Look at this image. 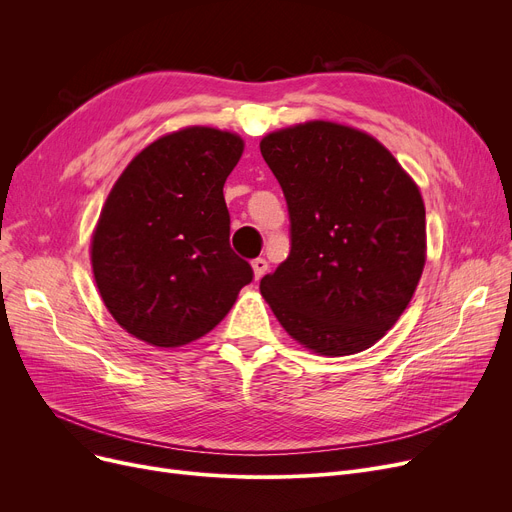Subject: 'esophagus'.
Returning a JSON list of instances; mask_svg holds the SVG:
<instances>
[{"instance_id": "obj_1", "label": "esophagus", "mask_w": 512, "mask_h": 512, "mask_svg": "<svg viewBox=\"0 0 512 512\" xmlns=\"http://www.w3.org/2000/svg\"><path fill=\"white\" fill-rule=\"evenodd\" d=\"M253 274H255V280H261L265 274H267V261L263 257H257L253 259Z\"/></svg>"}]
</instances>
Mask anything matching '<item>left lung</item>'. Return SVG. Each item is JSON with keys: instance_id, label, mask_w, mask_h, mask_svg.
Instances as JSON below:
<instances>
[{"instance_id": "left-lung-1", "label": "left lung", "mask_w": 512, "mask_h": 512, "mask_svg": "<svg viewBox=\"0 0 512 512\" xmlns=\"http://www.w3.org/2000/svg\"><path fill=\"white\" fill-rule=\"evenodd\" d=\"M261 155L290 215V255L259 290L282 328L324 357L378 342L425 265L419 186L371 134L313 120L270 132Z\"/></svg>"}]
</instances>
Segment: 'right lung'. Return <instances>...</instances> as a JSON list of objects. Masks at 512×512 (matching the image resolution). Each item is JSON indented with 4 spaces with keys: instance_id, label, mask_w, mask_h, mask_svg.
<instances>
[{
    "instance_id": "add662e5",
    "label": "right lung",
    "mask_w": 512,
    "mask_h": 512,
    "mask_svg": "<svg viewBox=\"0 0 512 512\" xmlns=\"http://www.w3.org/2000/svg\"><path fill=\"white\" fill-rule=\"evenodd\" d=\"M245 143L234 132L188 126L134 157L101 209L93 276L118 324L174 348L211 332L253 280L230 249L224 182Z\"/></svg>"
}]
</instances>
